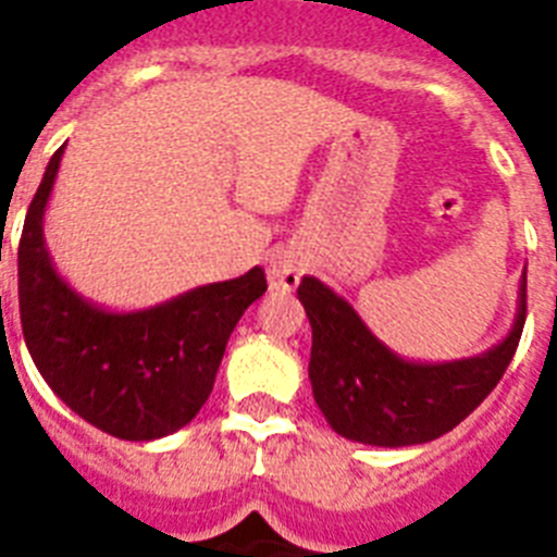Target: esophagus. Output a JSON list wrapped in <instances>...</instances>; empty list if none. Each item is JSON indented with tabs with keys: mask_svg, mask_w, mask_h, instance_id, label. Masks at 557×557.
<instances>
[{
	"mask_svg": "<svg viewBox=\"0 0 557 557\" xmlns=\"http://www.w3.org/2000/svg\"><path fill=\"white\" fill-rule=\"evenodd\" d=\"M270 287L278 289V293H289V289L298 287L304 275V262L301 256L293 253V250H282V253L273 256V262L268 268Z\"/></svg>",
	"mask_w": 557,
	"mask_h": 557,
	"instance_id": "1",
	"label": "esophagus"
}]
</instances>
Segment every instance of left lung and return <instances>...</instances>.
<instances>
[{
    "mask_svg": "<svg viewBox=\"0 0 557 557\" xmlns=\"http://www.w3.org/2000/svg\"><path fill=\"white\" fill-rule=\"evenodd\" d=\"M298 301L312 326V396L329 426L357 444L398 449L446 435L494 391L524 329L528 270L510 332L488 351L451 362L398 357L343 295L312 275L298 284Z\"/></svg>",
    "mask_w": 557,
    "mask_h": 557,
    "instance_id": "obj_1",
    "label": "left lung"
}]
</instances>
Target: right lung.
I'll return each mask as SVG.
<instances>
[{
    "mask_svg": "<svg viewBox=\"0 0 557 557\" xmlns=\"http://www.w3.org/2000/svg\"><path fill=\"white\" fill-rule=\"evenodd\" d=\"M63 147L49 159L18 243L27 351L52 393L97 430L122 441L172 435L206 405L231 332L268 289L264 270L203 284L136 312L97 307L63 282L44 243V214Z\"/></svg>",
    "mask_w": 557,
    "mask_h": 557,
    "instance_id": "right-lung-1",
    "label": "right lung"
}]
</instances>
